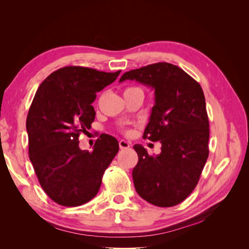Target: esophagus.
Returning <instances> with one entry per match:
<instances>
[{
  "label": "esophagus",
  "mask_w": 249,
  "mask_h": 249,
  "mask_svg": "<svg viewBox=\"0 0 249 249\" xmlns=\"http://www.w3.org/2000/svg\"><path fill=\"white\" fill-rule=\"evenodd\" d=\"M130 147V143L127 141H124V140H120L119 141V148L120 149H126Z\"/></svg>",
  "instance_id": "esophagus-1"
}]
</instances>
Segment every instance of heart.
<instances>
[{
  "instance_id": "1",
  "label": "heart",
  "mask_w": 249,
  "mask_h": 249,
  "mask_svg": "<svg viewBox=\"0 0 249 249\" xmlns=\"http://www.w3.org/2000/svg\"><path fill=\"white\" fill-rule=\"evenodd\" d=\"M136 90H141L138 87H127L124 89V93H129V92H133V91H136Z\"/></svg>"
}]
</instances>
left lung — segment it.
I'll return each instance as SVG.
<instances>
[{
	"instance_id": "1",
	"label": "left lung",
	"mask_w": 249,
	"mask_h": 249,
	"mask_svg": "<svg viewBox=\"0 0 249 249\" xmlns=\"http://www.w3.org/2000/svg\"><path fill=\"white\" fill-rule=\"evenodd\" d=\"M135 80L155 90V106L143 138L160 141L161 154L149 156L135 144L133 169L140 196L158 207H173L196 187L209 157V118L199 83L178 66L158 62L124 72L119 82Z\"/></svg>"
}]
</instances>
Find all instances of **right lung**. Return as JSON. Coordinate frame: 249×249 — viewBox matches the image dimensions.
<instances>
[{"label":"right lung","mask_w":249,"mask_h":249,"mask_svg":"<svg viewBox=\"0 0 249 249\" xmlns=\"http://www.w3.org/2000/svg\"><path fill=\"white\" fill-rule=\"evenodd\" d=\"M119 73L65 66L36 91L26 123L29 158L43 191L58 205L77 207L91 200L118 153V141L110 135L97 139L92 152L80 149L79 136L91 127L96 92Z\"/></svg>","instance_id":"right-lung-1"}]
</instances>
